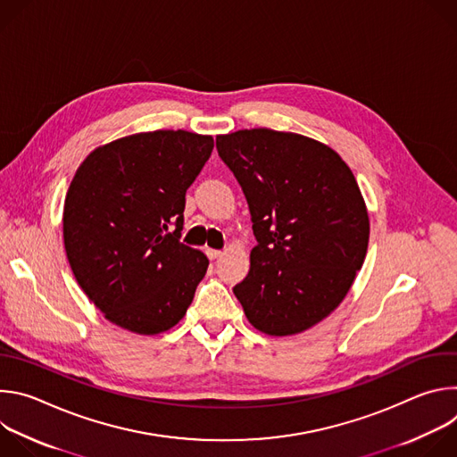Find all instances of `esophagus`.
Here are the masks:
<instances>
[{
  "instance_id": "obj_1",
  "label": "esophagus",
  "mask_w": 457,
  "mask_h": 457,
  "mask_svg": "<svg viewBox=\"0 0 457 457\" xmlns=\"http://www.w3.org/2000/svg\"><path fill=\"white\" fill-rule=\"evenodd\" d=\"M206 254L210 256V260H217V258H220L222 256V251H219V249H212V247H208L206 249Z\"/></svg>"
}]
</instances>
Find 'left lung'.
Returning a JSON list of instances; mask_svg holds the SVG:
<instances>
[{
	"instance_id": "8db88e82",
	"label": "left lung",
	"mask_w": 457,
	"mask_h": 457,
	"mask_svg": "<svg viewBox=\"0 0 457 457\" xmlns=\"http://www.w3.org/2000/svg\"><path fill=\"white\" fill-rule=\"evenodd\" d=\"M237 177L256 245L233 287L254 329L291 337L328 318L349 293L369 245L358 182L328 145L270 128L219 136Z\"/></svg>"
}]
</instances>
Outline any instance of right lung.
I'll return each instance as SVG.
<instances>
[{
  "label": "right lung",
  "instance_id": "right-lung-1",
  "mask_svg": "<svg viewBox=\"0 0 457 457\" xmlns=\"http://www.w3.org/2000/svg\"><path fill=\"white\" fill-rule=\"evenodd\" d=\"M212 150V136L186 129L134 134L96 148L71 182L62 210L69 264L90 302L126 331L171 329L206 275V254L179 238L186 189Z\"/></svg>",
  "mask_w": 457,
  "mask_h": 457
}]
</instances>
